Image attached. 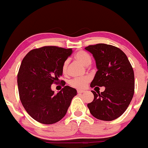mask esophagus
<instances>
[{
    "mask_svg": "<svg viewBox=\"0 0 148 148\" xmlns=\"http://www.w3.org/2000/svg\"><path fill=\"white\" fill-rule=\"evenodd\" d=\"M77 92L80 94V93H83V92H85V90H77Z\"/></svg>",
    "mask_w": 148,
    "mask_h": 148,
    "instance_id": "obj_1",
    "label": "esophagus"
}]
</instances>
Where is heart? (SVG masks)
Returning <instances> with one entry per match:
<instances>
[{"instance_id": "heart-1", "label": "heart", "mask_w": 148, "mask_h": 148, "mask_svg": "<svg viewBox=\"0 0 148 148\" xmlns=\"http://www.w3.org/2000/svg\"><path fill=\"white\" fill-rule=\"evenodd\" d=\"M75 58L76 60H78L84 65L88 66L91 63V57L87 52L84 51H79L76 53ZM69 60H66L63 62L62 66V72L63 74H67V69H68ZM90 79L89 76H84V77L74 78L69 81V84L72 87L78 88V89H82L87 86V84L90 82Z\"/></svg>"}]
</instances>
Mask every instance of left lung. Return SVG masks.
<instances>
[{
	"label": "left lung",
	"mask_w": 148,
	"mask_h": 148,
	"mask_svg": "<svg viewBox=\"0 0 148 148\" xmlns=\"http://www.w3.org/2000/svg\"><path fill=\"white\" fill-rule=\"evenodd\" d=\"M85 49L92 54L97 68L90 87H105L101 93L92 90L94 99L88 107L95 118L111 121L123 114L133 98V68L125 53L114 46L97 44Z\"/></svg>",
	"instance_id": "obj_1"
}]
</instances>
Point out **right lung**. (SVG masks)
<instances>
[{"mask_svg":"<svg viewBox=\"0 0 148 148\" xmlns=\"http://www.w3.org/2000/svg\"><path fill=\"white\" fill-rule=\"evenodd\" d=\"M72 53V49L48 46L33 49L22 60L17 75L20 100L27 113L39 123L51 125L60 121L76 95L75 88L68 86L57 94L51 88L60 81L62 64ZM60 83L65 85L64 81Z\"/></svg>","mask_w":148,"mask_h":148,"instance_id":"right-lung-1","label":"right lung"}]
</instances>
